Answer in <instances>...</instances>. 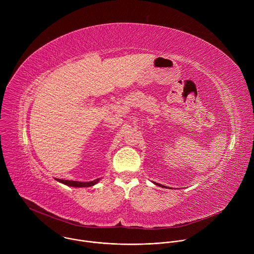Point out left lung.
I'll return each instance as SVG.
<instances>
[{
	"label": "left lung",
	"mask_w": 254,
	"mask_h": 254,
	"mask_svg": "<svg viewBox=\"0 0 254 254\" xmlns=\"http://www.w3.org/2000/svg\"><path fill=\"white\" fill-rule=\"evenodd\" d=\"M156 185H158V186H160V187H163V188H167L166 186H163V185H161V184H158V183H155Z\"/></svg>",
	"instance_id": "obj_1"
}]
</instances>
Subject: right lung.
I'll list each match as a JSON object with an SVG mask.
<instances>
[{
    "label": "right lung",
    "instance_id": "1",
    "mask_svg": "<svg viewBox=\"0 0 254 254\" xmlns=\"http://www.w3.org/2000/svg\"><path fill=\"white\" fill-rule=\"evenodd\" d=\"M56 180L58 181V182L63 183L70 187H91V186L97 184L99 181V179L93 180V181H91V182H79V181H68V180H61V179H56Z\"/></svg>",
    "mask_w": 254,
    "mask_h": 254
}]
</instances>
